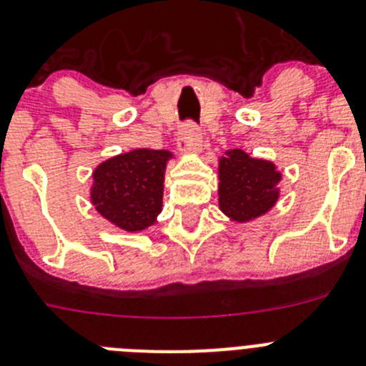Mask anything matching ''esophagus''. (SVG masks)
<instances>
[{
  "label": "esophagus",
  "mask_w": 366,
  "mask_h": 366,
  "mask_svg": "<svg viewBox=\"0 0 366 366\" xmlns=\"http://www.w3.org/2000/svg\"><path fill=\"white\" fill-rule=\"evenodd\" d=\"M181 134H183V137H190V139H197V136H199V127L196 125L194 122H185L183 125H181ZM199 149V147H190L187 145L185 139H181L179 142V150L181 152H196V150Z\"/></svg>",
  "instance_id": "34e87169"
}]
</instances>
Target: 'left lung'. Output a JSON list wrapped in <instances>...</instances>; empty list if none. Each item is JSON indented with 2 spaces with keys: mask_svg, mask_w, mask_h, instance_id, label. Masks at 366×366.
<instances>
[{
  "mask_svg": "<svg viewBox=\"0 0 366 366\" xmlns=\"http://www.w3.org/2000/svg\"><path fill=\"white\" fill-rule=\"evenodd\" d=\"M281 174L274 163L254 159L243 150L219 159V209L234 221H250L274 207Z\"/></svg>",
  "mask_w": 366,
  "mask_h": 366,
  "instance_id": "left-lung-1",
  "label": "left lung"
}]
</instances>
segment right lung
<instances>
[{"mask_svg": "<svg viewBox=\"0 0 366 366\" xmlns=\"http://www.w3.org/2000/svg\"><path fill=\"white\" fill-rule=\"evenodd\" d=\"M169 150L137 149L103 161L94 170L90 197L99 214L129 232L156 221L163 203Z\"/></svg>", "mask_w": 366, "mask_h": 366, "instance_id": "obj_1", "label": "right lung"}]
</instances>
